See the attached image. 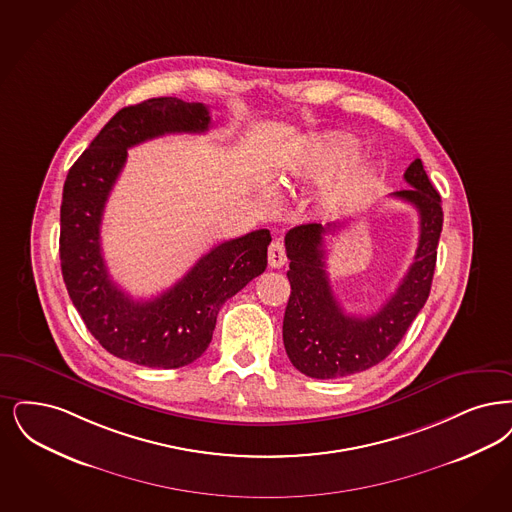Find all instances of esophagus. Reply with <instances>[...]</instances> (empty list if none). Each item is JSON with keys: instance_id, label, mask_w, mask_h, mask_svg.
I'll list each match as a JSON object with an SVG mask.
<instances>
[{"instance_id": "esophagus-1", "label": "esophagus", "mask_w": 512, "mask_h": 512, "mask_svg": "<svg viewBox=\"0 0 512 512\" xmlns=\"http://www.w3.org/2000/svg\"><path fill=\"white\" fill-rule=\"evenodd\" d=\"M286 263V249H284L280 242H272L268 246V265L272 266V268H282Z\"/></svg>"}]
</instances>
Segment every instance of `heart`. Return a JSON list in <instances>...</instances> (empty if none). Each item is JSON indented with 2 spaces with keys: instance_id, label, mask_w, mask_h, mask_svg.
<instances>
[{
  "instance_id": "heart-1",
  "label": "heart",
  "mask_w": 512,
  "mask_h": 512,
  "mask_svg": "<svg viewBox=\"0 0 512 512\" xmlns=\"http://www.w3.org/2000/svg\"><path fill=\"white\" fill-rule=\"evenodd\" d=\"M350 148H352V144L345 137H324V139L310 144L307 152L287 167L284 183L326 175L347 158ZM360 177H362V169H358V167L350 169L343 177H339L335 183L329 184L322 190L320 202L326 207H335V205L341 204L352 194Z\"/></svg>"
}]
</instances>
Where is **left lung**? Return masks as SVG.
<instances>
[{"label": "left lung", "instance_id": "8db88e82", "mask_svg": "<svg viewBox=\"0 0 512 512\" xmlns=\"http://www.w3.org/2000/svg\"><path fill=\"white\" fill-rule=\"evenodd\" d=\"M404 179L411 188L390 196L415 205L419 244L396 293L371 316L345 314L329 286L324 236L339 230L343 223H310L295 226L286 234L291 293L284 314V345L291 364L308 377L337 379L383 362L429 299L444 223L442 200L421 160L411 162Z\"/></svg>", "mask_w": 512, "mask_h": 512}]
</instances>
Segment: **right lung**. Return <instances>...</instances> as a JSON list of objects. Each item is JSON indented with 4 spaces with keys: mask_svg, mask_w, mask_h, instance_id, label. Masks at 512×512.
<instances>
[{
    "mask_svg": "<svg viewBox=\"0 0 512 512\" xmlns=\"http://www.w3.org/2000/svg\"><path fill=\"white\" fill-rule=\"evenodd\" d=\"M209 123L207 106L175 97L125 106L70 167L62 190L59 251L68 295L103 348L146 368H183L198 360L225 301L265 272L272 238L261 228L213 247L150 301L131 299L108 274L101 223L127 148L167 133H205Z\"/></svg>",
    "mask_w": 512,
    "mask_h": 512,
    "instance_id": "add662e5",
    "label": "right lung"
}]
</instances>
